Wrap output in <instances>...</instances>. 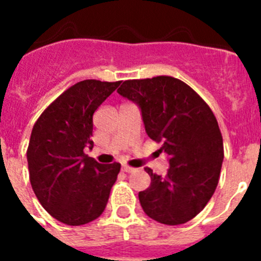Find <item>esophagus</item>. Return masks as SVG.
<instances>
[{
    "instance_id": "34e87169",
    "label": "esophagus",
    "mask_w": 261,
    "mask_h": 261,
    "mask_svg": "<svg viewBox=\"0 0 261 261\" xmlns=\"http://www.w3.org/2000/svg\"><path fill=\"white\" fill-rule=\"evenodd\" d=\"M121 171H124V172H126V174H129V172L135 171V168L129 167V166H123V167H121Z\"/></svg>"
}]
</instances>
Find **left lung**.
Wrapping results in <instances>:
<instances>
[{"label": "left lung", "instance_id": "obj_1", "mask_svg": "<svg viewBox=\"0 0 261 261\" xmlns=\"http://www.w3.org/2000/svg\"><path fill=\"white\" fill-rule=\"evenodd\" d=\"M141 111L147 136L162 144L167 175L153 174L138 193L142 209L156 222L181 225L196 217L213 196L223 161V142L209 106L188 85L159 75L124 81L117 90Z\"/></svg>", "mask_w": 261, "mask_h": 261}]
</instances>
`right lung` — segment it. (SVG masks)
<instances>
[{
  "instance_id": "right-lung-1",
  "label": "right lung",
  "mask_w": 261,
  "mask_h": 261,
  "mask_svg": "<svg viewBox=\"0 0 261 261\" xmlns=\"http://www.w3.org/2000/svg\"><path fill=\"white\" fill-rule=\"evenodd\" d=\"M119 82L81 81L40 115L31 132L27 162L39 202L57 221L89 223L106 209L120 163L100 165L85 154L93 149V115Z\"/></svg>"
}]
</instances>
